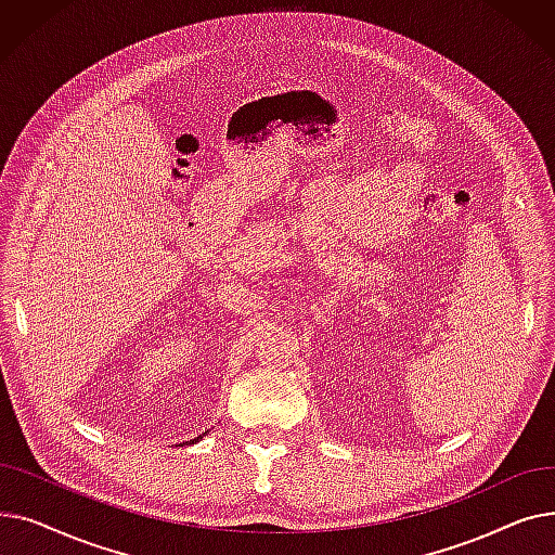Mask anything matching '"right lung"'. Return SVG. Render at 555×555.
<instances>
[{
	"label": "right lung",
	"instance_id": "obj_1",
	"mask_svg": "<svg viewBox=\"0 0 555 555\" xmlns=\"http://www.w3.org/2000/svg\"><path fill=\"white\" fill-rule=\"evenodd\" d=\"M207 431H209V429H207ZM207 431H204V434H207ZM204 434H202V436H204ZM202 436H197V439H193V441H195V443H197V441H199V439H202Z\"/></svg>",
	"mask_w": 555,
	"mask_h": 555
}]
</instances>
